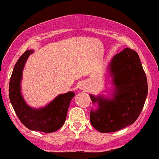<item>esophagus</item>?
I'll use <instances>...</instances> for the list:
<instances>
[{"mask_svg":"<svg viewBox=\"0 0 159 159\" xmlns=\"http://www.w3.org/2000/svg\"><path fill=\"white\" fill-rule=\"evenodd\" d=\"M80 89H81V90H86L87 89V86L84 83H82L81 85H80Z\"/></svg>","mask_w":159,"mask_h":159,"instance_id":"1","label":"esophagus"}]
</instances>
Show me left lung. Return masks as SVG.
I'll return each instance as SVG.
<instances>
[{
    "label": "left lung",
    "instance_id": "1",
    "mask_svg": "<svg viewBox=\"0 0 159 159\" xmlns=\"http://www.w3.org/2000/svg\"><path fill=\"white\" fill-rule=\"evenodd\" d=\"M115 86L111 99L90 95L98 107L90 111V123L100 132H114L134 123L143 109L148 93L147 79L138 53L125 48L110 64Z\"/></svg>",
    "mask_w": 159,
    "mask_h": 159
}]
</instances>
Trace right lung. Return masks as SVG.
Here are the masks:
<instances>
[{
	"label": "right lung",
	"instance_id": "obj_1",
	"mask_svg": "<svg viewBox=\"0 0 159 159\" xmlns=\"http://www.w3.org/2000/svg\"><path fill=\"white\" fill-rule=\"evenodd\" d=\"M32 53V50L26 51L16 62L10 80L9 97L16 115L27 129L45 133L54 132L64 124L69 104L75 93L69 92L59 95L47 106L42 108L34 109L29 107L21 94L20 82L24 66Z\"/></svg>",
	"mask_w": 159,
	"mask_h": 159
}]
</instances>
